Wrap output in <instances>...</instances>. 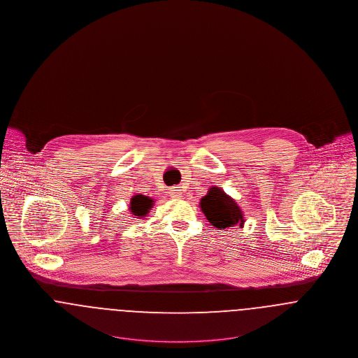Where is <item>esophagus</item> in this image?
<instances>
[{
  "mask_svg": "<svg viewBox=\"0 0 358 358\" xmlns=\"http://www.w3.org/2000/svg\"><path fill=\"white\" fill-rule=\"evenodd\" d=\"M169 194H170V197H173V199H181L182 196V190L180 187H173V188H170V192H169Z\"/></svg>",
  "mask_w": 358,
  "mask_h": 358,
  "instance_id": "obj_1",
  "label": "esophagus"
}]
</instances>
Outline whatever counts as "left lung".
<instances>
[{
    "mask_svg": "<svg viewBox=\"0 0 358 358\" xmlns=\"http://www.w3.org/2000/svg\"><path fill=\"white\" fill-rule=\"evenodd\" d=\"M200 208L206 217L216 229H229L235 224L241 227L245 223L243 212L224 190L212 187L208 193L200 200Z\"/></svg>",
    "mask_w": 358,
    "mask_h": 358,
    "instance_id": "1",
    "label": "left lung"
}]
</instances>
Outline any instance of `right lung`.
<instances>
[{
    "mask_svg": "<svg viewBox=\"0 0 358 358\" xmlns=\"http://www.w3.org/2000/svg\"><path fill=\"white\" fill-rule=\"evenodd\" d=\"M152 204H154V200L150 199L148 196L145 194H135L132 196L131 199V203H129V210L134 216L136 217H143L146 216L150 210L152 208Z\"/></svg>",
    "mask_w": 358,
    "mask_h": 358,
    "instance_id": "add662e5",
    "label": "right lung"
}]
</instances>
